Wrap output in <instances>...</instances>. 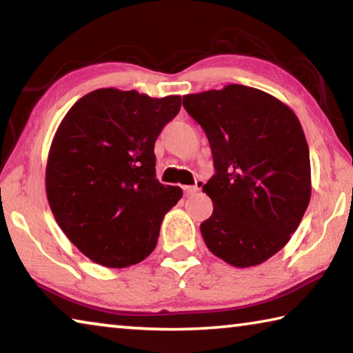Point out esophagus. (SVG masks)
I'll list each match as a JSON object with an SVG mask.
<instances>
[{
    "label": "esophagus",
    "instance_id": "esophagus-1",
    "mask_svg": "<svg viewBox=\"0 0 353 353\" xmlns=\"http://www.w3.org/2000/svg\"><path fill=\"white\" fill-rule=\"evenodd\" d=\"M202 182L199 181L198 183L196 185H187V187H183V193H185V196H191V194H194V193H198V191L201 190V185Z\"/></svg>",
    "mask_w": 353,
    "mask_h": 353
}]
</instances>
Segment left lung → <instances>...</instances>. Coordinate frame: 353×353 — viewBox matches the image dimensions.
Returning <instances> with one entry per match:
<instances>
[{
	"instance_id": "left-lung-1",
	"label": "left lung",
	"mask_w": 353,
	"mask_h": 353,
	"mask_svg": "<svg viewBox=\"0 0 353 353\" xmlns=\"http://www.w3.org/2000/svg\"><path fill=\"white\" fill-rule=\"evenodd\" d=\"M183 107L210 143L213 202L201 224L210 252L236 268L277 254L301 224L312 196L310 151L297 117L259 88L230 83L185 94Z\"/></svg>"
}]
</instances>
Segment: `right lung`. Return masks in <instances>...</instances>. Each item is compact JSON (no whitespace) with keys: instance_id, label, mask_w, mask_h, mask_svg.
<instances>
[{"instance_id":"1","label":"right lung","mask_w":353,"mask_h":353,"mask_svg":"<svg viewBox=\"0 0 353 353\" xmlns=\"http://www.w3.org/2000/svg\"><path fill=\"white\" fill-rule=\"evenodd\" d=\"M181 110V97L149 98L99 88L62 119L46 163V196L57 224L92 261L140 263L157 244L182 190L155 179L154 145Z\"/></svg>"}]
</instances>
